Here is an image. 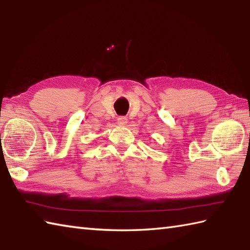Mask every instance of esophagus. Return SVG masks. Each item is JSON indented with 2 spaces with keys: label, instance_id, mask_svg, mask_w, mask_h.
Listing matches in <instances>:
<instances>
[{
  "label": "esophagus",
  "instance_id": "34e87169",
  "mask_svg": "<svg viewBox=\"0 0 250 250\" xmlns=\"http://www.w3.org/2000/svg\"><path fill=\"white\" fill-rule=\"evenodd\" d=\"M117 122H118L120 125H125L126 124H128V118L125 116H120V117H118V119H117Z\"/></svg>",
  "mask_w": 250,
  "mask_h": 250
}]
</instances>
